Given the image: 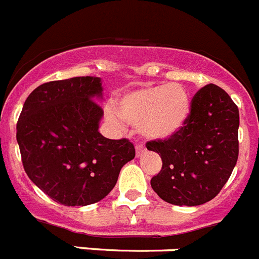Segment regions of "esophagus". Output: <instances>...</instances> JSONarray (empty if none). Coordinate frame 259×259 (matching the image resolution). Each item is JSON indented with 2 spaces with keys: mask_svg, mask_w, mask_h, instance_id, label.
<instances>
[{
  "mask_svg": "<svg viewBox=\"0 0 259 259\" xmlns=\"http://www.w3.org/2000/svg\"><path fill=\"white\" fill-rule=\"evenodd\" d=\"M144 153H145V148L143 147L142 144H138L137 145V157H142Z\"/></svg>",
  "mask_w": 259,
  "mask_h": 259,
  "instance_id": "1",
  "label": "esophagus"
}]
</instances>
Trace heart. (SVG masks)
Wrapping results in <instances>:
<instances>
[{
    "instance_id": "1",
    "label": "heart",
    "mask_w": 259,
    "mask_h": 259,
    "mask_svg": "<svg viewBox=\"0 0 259 259\" xmlns=\"http://www.w3.org/2000/svg\"><path fill=\"white\" fill-rule=\"evenodd\" d=\"M191 111L187 91L178 83L147 86L126 92L116 100V111L105 110L106 119L115 126L122 121L139 127L148 139L162 140L180 132Z\"/></svg>"
}]
</instances>
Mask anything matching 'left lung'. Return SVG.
I'll return each instance as SVG.
<instances>
[{
    "label": "left lung",
    "instance_id": "8db88e82",
    "mask_svg": "<svg viewBox=\"0 0 259 259\" xmlns=\"http://www.w3.org/2000/svg\"><path fill=\"white\" fill-rule=\"evenodd\" d=\"M239 110L217 84H206L191 101L182 129L164 140L147 143L162 158V169L150 180L165 202L197 206L214 199L238 160Z\"/></svg>",
    "mask_w": 259,
    "mask_h": 259
}]
</instances>
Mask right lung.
<instances>
[{
  "instance_id": "1",
  "label": "right lung",
  "mask_w": 259,
  "mask_h": 259,
  "mask_svg": "<svg viewBox=\"0 0 259 259\" xmlns=\"http://www.w3.org/2000/svg\"><path fill=\"white\" fill-rule=\"evenodd\" d=\"M99 77L40 84L25 101L16 126L24 169L50 199L86 206L107 196L122 165L135 157L127 139L99 132L104 116Z\"/></svg>"
}]
</instances>
